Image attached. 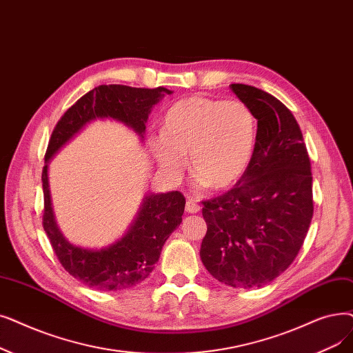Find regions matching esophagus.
<instances>
[{"label": "esophagus", "mask_w": 353, "mask_h": 353, "mask_svg": "<svg viewBox=\"0 0 353 353\" xmlns=\"http://www.w3.org/2000/svg\"><path fill=\"white\" fill-rule=\"evenodd\" d=\"M199 210H201V206H199L194 201H192V199H189V201L186 202V212H189V213H197Z\"/></svg>", "instance_id": "obj_1"}]
</instances>
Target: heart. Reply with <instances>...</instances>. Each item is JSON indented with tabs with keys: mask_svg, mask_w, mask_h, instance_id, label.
I'll use <instances>...</instances> for the list:
<instances>
[{
	"mask_svg": "<svg viewBox=\"0 0 353 353\" xmlns=\"http://www.w3.org/2000/svg\"><path fill=\"white\" fill-rule=\"evenodd\" d=\"M256 137L255 117L238 101L189 97L173 103L161 119V135L148 148L161 170L181 176L186 156L202 186L228 189L248 170Z\"/></svg>",
	"mask_w": 353,
	"mask_h": 353,
	"instance_id": "obj_1",
	"label": "heart"
}]
</instances>
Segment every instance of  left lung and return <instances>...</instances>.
I'll return each instance as SVG.
<instances>
[{
  "label": "left lung",
  "instance_id": "8db88e82",
  "mask_svg": "<svg viewBox=\"0 0 353 353\" xmlns=\"http://www.w3.org/2000/svg\"><path fill=\"white\" fill-rule=\"evenodd\" d=\"M231 89L256 119L248 170L228 193L203 202L201 258L218 281L263 287L294 261L313 218L312 168L303 134L284 103L242 83Z\"/></svg>",
  "mask_w": 353,
  "mask_h": 353
}]
</instances>
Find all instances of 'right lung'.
Returning <instances> with one entry per match:
<instances>
[{"label":"right lung","instance_id":"right-lung-1","mask_svg":"<svg viewBox=\"0 0 353 353\" xmlns=\"http://www.w3.org/2000/svg\"><path fill=\"white\" fill-rule=\"evenodd\" d=\"M173 90L125 85H101L88 92L60 118L46 151L41 173L44 193L43 228L63 268L85 285L117 291L144 281L157 264L163 245L181 223L186 199L180 192L147 193L128 231L102 248H83L69 242L60 231L52 208L49 163L76 135L97 119H114L144 140L145 122L152 110Z\"/></svg>","mask_w":353,"mask_h":353}]
</instances>
